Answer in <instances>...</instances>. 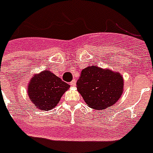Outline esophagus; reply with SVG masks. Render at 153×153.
Here are the masks:
<instances>
[{"instance_id":"1","label":"esophagus","mask_w":153,"mask_h":153,"mask_svg":"<svg viewBox=\"0 0 153 153\" xmlns=\"http://www.w3.org/2000/svg\"><path fill=\"white\" fill-rule=\"evenodd\" d=\"M70 85H71V86H75V85H76V80H75V79H73V80L71 82Z\"/></svg>"}]
</instances>
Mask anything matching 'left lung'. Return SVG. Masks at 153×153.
<instances>
[{
  "label": "left lung",
  "mask_w": 153,
  "mask_h": 153,
  "mask_svg": "<svg viewBox=\"0 0 153 153\" xmlns=\"http://www.w3.org/2000/svg\"><path fill=\"white\" fill-rule=\"evenodd\" d=\"M77 89L86 105L96 110L112 106L123 92V78L119 72L89 66L81 72Z\"/></svg>",
  "instance_id": "8db88e82"
}]
</instances>
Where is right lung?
Listing matches in <instances>:
<instances>
[{"mask_svg":"<svg viewBox=\"0 0 153 153\" xmlns=\"http://www.w3.org/2000/svg\"><path fill=\"white\" fill-rule=\"evenodd\" d=\"M70 85L50 71H43L32 77L28 84V96L38 110L54 108Z\"/></svg>","mask_w":153,"mask_h":153,"instance_id":"right-lung-1","label":"right lung"}]
</instances>
